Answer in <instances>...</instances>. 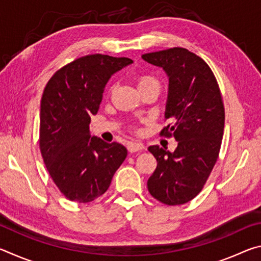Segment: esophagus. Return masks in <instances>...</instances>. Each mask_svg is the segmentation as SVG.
<instances>
[{
    "mask_svg": "<svg viewBox=\"0 0 261 261\" xmlns=\"http://www.w3.org/2000/svg\"><path fill=\"white\" fill-rule=\"evenodd\" d=\"M143 149H145V146L140 143H129V144H127V151L131 152V153L143 151Z\"/></svg>",
    "mask_w": 261,
    "mask_h": 261,
    "instance_id": "1",
    "label": "esophagus"
}]
</instances>
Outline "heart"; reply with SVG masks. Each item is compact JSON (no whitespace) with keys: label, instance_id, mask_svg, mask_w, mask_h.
<instances>
[{"label":"heart","instance_id":"obj_1","mask_svg":"<svg viewBox=\"0 0 261 261\" xmlns=\"http://www.w3.org/2000/svg\"><path fill=\"white\" fill-rule=\"evenodd\" d=\"M152 85H155V86L160 87V82H159V79L156 77L151 76V74H143V76H140L138 78L139 90H140V88L152 86Z\"/></svg>","mask_w":261,"mask_h":261}]
</instances>
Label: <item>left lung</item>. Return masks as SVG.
<instances>
[{
  "mask_svg": "<svg viewBox=\"0 0 261 261\" xmlns=\"http://www.w3.org/2000/svg\"><path fill=\"white\" fill-rule=\"evenodd\" d=\"M169 77L166 125L160 136L174 138V153L159 146L148 151L158 166L147 180L149 193L162 204L192 200L204 188L218 161L224 127V106L218 81L208 64L185 48L144 54Z\"/></svg>",
  "mask_w": 261,
  "mask_h": 261,
  "instance_id": "8db88e82",
  "label": "left lung"
}]
</instances>
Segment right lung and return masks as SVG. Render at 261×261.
I'll return each mask as SVG.
<instances>
[{"instance_id":"1","label":"right lung","mask_w":261,"mask_h":261,"mask_svg":"<svg viewBox=\"0 0 261 261\" xmlns=\"http://www.w3.org/2000/svg\"><path fill=\"white\" fill-rule=\"evenodd\" d=\"M127 57L86 55L53 74L43 91L39 146L56 187L71 201L91 202L107 191L127 155L118 143L91 137V116L98 113L105 86Z\"/></svg>"}]
</instances>
